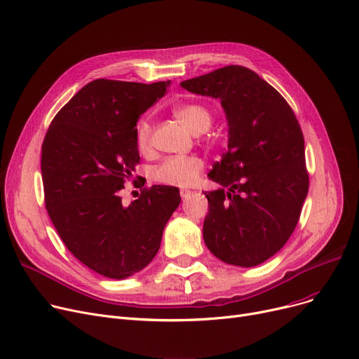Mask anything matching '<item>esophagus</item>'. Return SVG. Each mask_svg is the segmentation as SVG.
I'll return each instance as SVG.
<instances>
[{"instance_id":"1","label":"esophagus","mask_w":359,"mask_h":359,"mask_svg":"<svg viewBox=\"0 0 359 359\" xmlns=\"http://www.w3.org/2000/svg\"><path fill=\"white\" fill-rule=\"evenodd\" d=\"M192 195H194V192L189 191V189H180V196H182V199H187V198H191Z\"/></svg>"}]
</instances>
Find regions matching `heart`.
<instances>
[{"label": "heart", "mask_w": 359, "mask_h": 359, "mask_svg": "<svg viewBox=\"0 0 359 359\" xmlns=\"http://www.w3.org/2000/svg\"><path fill=\"white\" fill-rule=\"evenodd\" d=\"M173 116L183 123L192 134H203L212 125L211 110L201 103L176 104L172 107ZM153 128L148 118L138 121L135 128V141L141 153L147 154L151 149ZM203 170V160L199 156H173L164 158L153 168V179L157 183L168 186H189Z\"/></svg>", "instance_id": "b5f03b06"}]
</instances>
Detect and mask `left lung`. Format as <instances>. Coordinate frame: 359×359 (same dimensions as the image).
<instances>
[{
	"mask_svg": "<svg viewBox=\"0 0 359 359\" xmlns=\"http://www.w3.org/2000/svg\"><path fill=\"white\" fill-rule=\"evenodd\" d=\"M180 86L219 99L229 122V149L208 175L221 187L205 195L206 248L230 265H260L284 248L309 194L303 130L287 100L246 67Z\"/></svg>",
	"mask_w": 359,
	"mask_h": 359,
	"instance_id": "obj_1",
	"label": "left lung"
}]
</instances>
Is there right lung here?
<instances>
[{
  "label": "right lung",
  "mask_w": 359,
  "mask_h": 359,
  "mask_svg": "<svg viewBox=\"0 0 359 359\" xmlns=\"http://www.w3.org/2000/svg\"><path fill=\"white\" fill-rule=\"evenodd\" d=\"M168 86L94 80L56 113L42 144L50 221L67 249L106 278L125 279L144 269L180 203L173 186L145 187L128 206L119 196L140 161L137 122Z\"/></svg>",
  "instance_id": "right-lung-1"
}]
</instances>
